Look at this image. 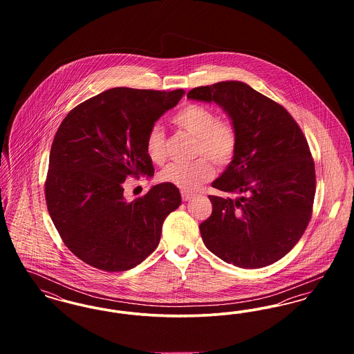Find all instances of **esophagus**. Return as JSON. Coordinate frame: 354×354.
Here are the masks:
<instances>
[{"label":"esophagus","instance_id":"1","mask_svg":"<svg viewBox=\"0 0 354 354\" xmlns=\"http://www.w3.org/2000/svg\"><path fill=\"white\" fill-rule=\"evenodd\" d=\"M194 195L191 192H187V191H182V199L183 202H188Z\"/></svg>","mask_w":354,"mask_h":354}]
</instances>
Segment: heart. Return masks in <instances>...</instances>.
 <instances>
[{
    "mask_svg": "<svg viewBox=\"0 0 354 354\" xmlns=\"http://www.w3.org/2000/svg\"><path fill=\"white\" fill-rule=\"evenodd\" d=\"M172 124L192 135L196 142L194 152L201 156L191 163H171L158 175L159 182L175 185L183 191H195L212 179V162L225 167L235 159L239 133L235 124L199 103H187L171 118ZM145 151L149 159L159 165L166 158V136L160 127L152 126L145 136Z\"/></svg>",
    "mask_w": 354,
    "mask_h": 354,
    "instance_id": "b5f03b06",
    "label": "heart"
}]
</instances>
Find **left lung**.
I'll list each match as a JSON object with an SVG mask.
<instances>
[{"mask_svg": "<svg viewBox=\"0 0 354 354\" xmlns=\"http://www.w3.org/2000/svg\"><path fill=\"white\" fill-rule=\"evenodd\" d=\"M189 100L215 102L239 133L235 159L212 187V214L199 225L205 247L240 268L267 267L301 239L313 212L315 160L300 126L277 102L237 81L201 86Z\"/></svg>", "mask_w": 354, "mask_h": 354, "instance_id": "8db88e82", "label": "left lung"}]
</instances>
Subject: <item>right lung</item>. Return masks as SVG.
<instances>
[{
	"instance_id": "obj_1",
	"label": "right lung",
	"mask_w": 354,
	"mask_h": 354,
	"mask_svg": "<svg viewBox=\"0 0 354 354\" xmlns=\"http://www.w3.org/2000/svg\"><path fill=\"white\" fill-rule=\"evenodd\" d=\"M183 94L115 87L80 103L59 124L46 205L65 245L86 264L131 270L158 247L163 221L182 203L179 189L160 183L126 202L123 182L153 175L145 136Z\"/></svg>"
}]
</instances>
